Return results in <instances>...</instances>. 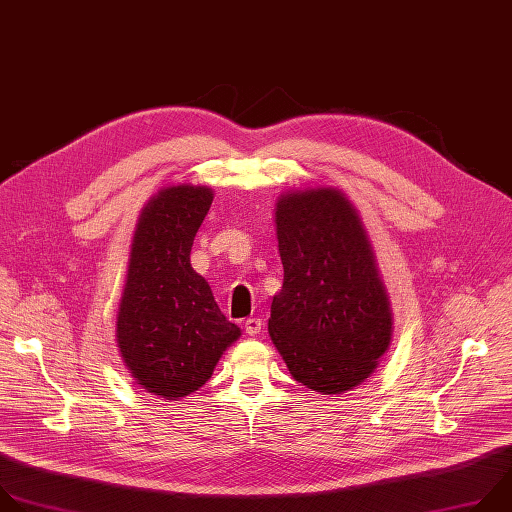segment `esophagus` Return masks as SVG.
Masks as SVG:
<instances>
[{"mask_svg":"<svg viewBox=\"0 0 512 512\" xmlns=\"http://www.w3.org/2000/svg\"><path fill=\"white\" fill-rule=\"evenodd\" d=\"M244 331H246L250 337L260 335V331H262V319H258V317L246 319V323H244Z\"/></svg>","mask_w":512,"mask_h":512,"instance_id":"obj_1","label":"esophagus"}]
</instances>
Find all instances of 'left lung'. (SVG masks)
<instances>
[{
	"instance_id": "8db88e82",
	"label": "left lung",
	"mask_w": 512,
	"mask_h": 512,
	"mask_svg": "<svg viewBox=\"0 0 512 512\" xmlns=\"http://www.w3.org/2000/svg\"><path fill=\"white\" fill-rule=\"evenodd\" d=\"M276 236L284 282L270 339L298 383L351 391L375 371L393 325L363 222L341 189H298L278 197Z\"/></svg>"
}]
</instances>
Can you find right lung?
<instances>
[{"instance_id":"add662e5","label":"right lung","mask_w":512,"mask_h":512,"mask_svg":"<svg viewBox=\"0 0 512 512\" xmlns=\"http://www.w3.org/2000/svg\"><path fill=\"white\" fill-rule=\"evenodd\" d=\"M212 201L206 185L161 189L143 208L131 242L117 345L135 381L163 399L197 391L242 335L189 262Z\"/></svg>"}]
</instances>
